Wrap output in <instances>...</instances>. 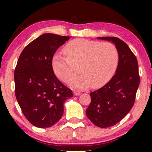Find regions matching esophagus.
<instances>
[{"mask_svg":"<svg viewBox=\"0 0 152 152\" xmlns=\"http://www.w3.org/2000/svg\"><path fill=\"white\" fill-rule=\"evenodd\" d=\"M80 92H74V94L75 95V96H79V95H80Z\"/></svg>","mask_w":152,"mask_h":152,"instance_id":"esophagus-1","label":"esophagus"}]
</instances>
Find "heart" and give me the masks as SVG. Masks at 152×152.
I'll list each match as a JSON object with an SVG mask.
<instances>
[{"instance_id": "b5f03b06", "label": "heart", "mask_w": 152, "mask_h": 152, "mask_svg": "<svg viewBox=\"0 0 152 152\" xmlns=\"http://www.w3.org/2000/svg\"><path fill=\"white\" fill-rule=\"evenodd\" d=\"M64 52L66 58L57 56L53 59V70L59 78L69 83L80 70L83 74L71 84L78 89L87 88L91 84L94 88L104 85L114 74L119 59L117 49L112 43L84 39L71 41Z\"/></svg>"}]
</instances>
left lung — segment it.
<instances>
[{"mask_svg":"<svg viewBox=\"0 0 152 152\" xmlns=\"http://www.w3.org/2000/svg\"><path fill=\"white\" fill-rule=\"evenodd\" d=\"M98 39L112 42L119 53L116 74L104 86L91 92V102L86 110L93 124L106 128L120 122L132 109L140 78L137 58L123 41L115 37Z\"/></svg>","mask_w":152,"mask_h":152,"instance_id":"1","label":"left lung"}]
</instances>
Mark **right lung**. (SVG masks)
<instances>
[{
  "label": "right lung",
  "instance_id": "add662e5",
  "mask_svg": "<svg viewBox=\"0 0 152 152\" xmlns=\"http://www.w3.org/2000/svg\"><path fill=\"white\" fill-rule=\"evenodd\" d=\"M70 37L44 33L20 53L14 73L15 96L24 116L35 127H51L64 113V103L72 92L53 72L56 50Z\"/></svg>",
  "mask_w": 152,
  "mask_h": 152
}]
</instances>
